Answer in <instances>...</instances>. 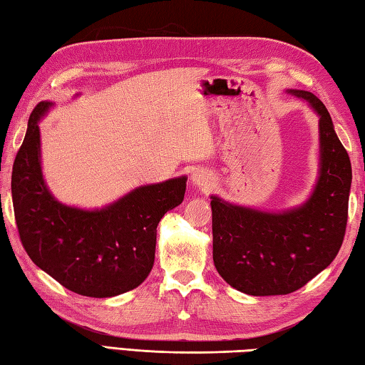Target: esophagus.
I'll use <instances>...</instances> for the list:
<instances>
[{"mask_svg": "<svg viewBox=\"0 0 365 365\" xmlns=\"http://www.w3.org/2000/svg\"><path fill=\"white\" fill-rule=\"evenodd\" d=\"M191 180H193V183L197 185V187L207 188L209 183H211V175L202 169H195L193 174H191Z\"/></svg>", "mask_w": 365, "mask_h": 365, "instance_id": "1", "label": "esophagus"}]
</instances>
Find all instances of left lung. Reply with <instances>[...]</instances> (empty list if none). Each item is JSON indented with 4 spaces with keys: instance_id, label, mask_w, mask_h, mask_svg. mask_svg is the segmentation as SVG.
Instances as JSON below:
<instances>
[{
    "instance_id": "1",
    "label": "left lung",
    "mask_w": 365,
    "mask_h": 365,
    "mask_svg": "<svg viewBox=\"0 0 365 365\" xmlns=\"http://www.w3.org/2000/svg\"><path fill=\"white\" fill-rule=\"evenodd\" d=\"M320 115V175L301 207L270 214L212 196V257L228 285L252 296L288 294L329 267L343 245L351 160L324 103L292 90Z\"/></svg>"
}]
</instances>
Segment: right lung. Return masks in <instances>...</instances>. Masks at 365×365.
Returning a JSON list of instances; mask_svg holds the SVG:
<instances>
[{
  "mask_svg": "<svg viewBox=\"0 0 365 365\" xmlns=\"http://www.w3.org/2000/svg\"><path fill=\"white\" fill-rule=\"evenodd\" d=\"M41 101L29 119L12 165V205L29 257L71 292L110 298L143 283L154 264L156 228L163 215L183 201L187 177L133 190L100 211L64 206L41 175Z\"/></svg>",
  "mask_w": 365,
  "mask_h": 365,
  "instance_id": "add662e5",
  "label": "right lung"
}]
</instances>
